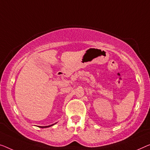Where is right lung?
Here are the masks:
<instances>
[{
  "label": "right lung",
  "instance_id": "1",
  "mask_svg": "<svg viewBox=\"0 0 150 150\" xmlns=\"http://www.w3.org/2000/svg\"><path fill=\"white\" fill-rule=\"evenodd\" d=\"M54 124H56V123H54ZM54 124H53V125H48V126H44V127H42V126H39V127L40 128H47V127H51V126H52V125H54Z\"/></svg>",
  "mask_w": 150,
  "mask_h": 150
}]
</instances>
